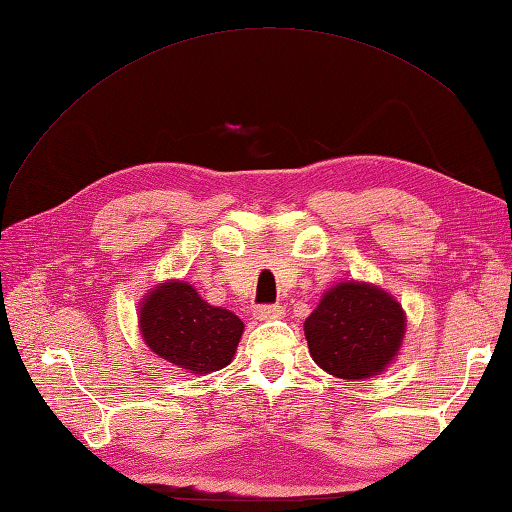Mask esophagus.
Masks as SVG:
<instances>
[{
	"instance_id": "34e87169",
	"label": "esophagus",
	"mask_w": 512,
	"mask_h": 512,
	"mask_svg": "<svg viewBox=\"0 0 512 512\" xmlns=\"http://www.w3.org/2000/svg\"><path fill=\"white\" fill-rule=\"evenodd\" d=\"M253 317L257 321H273V319H281L284 317V308L279 303H273V306H257L253 310Z\"/></svg>"
}]
</instances>
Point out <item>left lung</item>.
<instances>
[{
    "label": "left lung",
    "mask_w": 512,
    "mask_h": 512,
    "mask_svg": "<svg viewBox=\"0 0 512 512\" xmlns=\"http://www.w3.org/2000/svg\"><path fill=\"white\" fill-rule=\"evenodd\" d=\"M312 361L343 380L380 376L405 341L400 301L367 281H341L323 292L303 323Z\"/></svg>",
    "instance_id": "obj_1"
}]
</instances>
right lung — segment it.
Here are the masks:
<instances>
[{
    "mask_svg": "<svg viewBox=\"0 0 512 512\" xmlns=\"http://www.w3.org/2000/svg\"><path fill=\"white\" fill-rule=\"evenodd\" d=\"M138 330L156 356L204 376L233 361L244 321L231 310L206 303L189 281L167 279L145 292Z\"/></svg>",
    "mask_w": 512,
    "mask_h": 512,
    "instance_id": "obj_1",
    "label": "right lung"
}]
</instances>
